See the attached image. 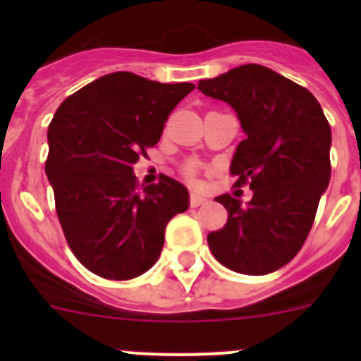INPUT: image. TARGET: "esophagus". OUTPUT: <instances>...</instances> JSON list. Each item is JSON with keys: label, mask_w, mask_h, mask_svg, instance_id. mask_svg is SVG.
Wrapping results in <instances>:
<instances>
[{"label": "esophagus", "mask_w": 361, "mask_h": 361, "mask_svg": "<svg viewBox=\"0 0 361 361\" xmlns=\"http://www.w3.org/2000/svg\"><path fill=\"white\" fill-rule=\"evenodd\" d=\"M207 202V199L204 197V195H201V194H192L190 195V206L192 207H199V206H202V204H206Z\"/></svg>", "instance_id": "34e87169"}]
</instances>
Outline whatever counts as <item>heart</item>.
<instances>
[{"mask_svg": "<svg viewBox=\"0 0 361 361\" xmlns=\"http://www.w3.org/2000/svg\"><path fill=\"white\" fill-rule=\"evenodd\" d=\"M185 174H187V178H190V180H194L195 176H197V171H199V166L195 162H188L187 166L183 167Z\"/></svg>", "mask_w": 361, "mask_h": 361, "instance_id": "obj_1", "label": "heart"}]
</instances>
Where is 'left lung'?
Returning <instances> with one entry per match:
<instances>
[{
    "instance_id": "left-lung-1",
    "label": "left lung",
    "mask_w": 361,
    "mask_h": 361,
    "mask_svg": "<svg viewBox=\"0 0 361 361\" xmlns=\"http://www.w3.org/2000/svg\"><path fill=\"white\" fill-rule=\"evenodd\" d=\"M197 89L238 113L246 137L238 145L231 174L234 187L253 190L246 204L238 192L214 199L228 218L224 228L207 234L211 253L241 274L278 271L300 251L329 187V120L307 89L260 64L201 80Z\"/></svg>"
}]
</instances>
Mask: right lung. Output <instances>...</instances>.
I'll return each instance as SVG.
<instances>
[{
  "instance_id": "obj_1",
  "label": "right lung",
  "mask_w": 361,
  "mask_h": 361,
  "mask_svg": "<svg viewBox=\"0 0 361 361\" xmlns=\"http://www.w3.org/2000/svg\"><path fill=\"white\" fill-rule=\"evenodd\" d=\"M194 83H160L129 71L94 80L66 97L49 126L45 173L73 255L104 279L147 272L188 190L169 176L141 188L133 166L157 145Z\"/></svg>"
}]
</instances>
